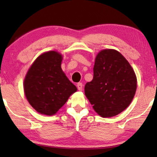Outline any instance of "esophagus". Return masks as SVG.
<instances>
[{
  "instance_id": "esophagus-1",
  "label": "esophagus",
  "mask_w": 157,
  "mask_h": 157,
  "mask_svg": "<svg viewBox=\"0 0 157 157\" xmlns=\"http://www.w3.org/2000/svg\"><path fill=\"white\" fill-rule=\"evenodd\" d=\"M77 86H78V89L79 91H82V86H83V84H82V83H81V82H79V83L78 84V85H77Z\"/></svg>"
}]
</instances>
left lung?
Instances as JSON below:
<instances>
[{
	"label": "left lung",
	"instance_id": "left-lung-1",
	"mask_svg": "<svg viewBox=\"0 0 157 157\" xmlns=\"http://www.w3.org/2000/svg\"><path fill=\"white\" fill-rule=\"evenodd\" d=\"M137 80L131 65L120 52L106 49L98 53L94 78L84 86L86 98L103 118L118 115L134 98Z\"/></svg>",
	"mask_w": 157,
	"mask_h": 157
}]
</instances>
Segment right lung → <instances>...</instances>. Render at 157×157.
Wrapping results in <instances>:
<instances>
[{
  "mask_svg": "<svg viewBox=\"0 0 157 157\" xmlns=\"http://www.w3.org/2000/svg\"><path fill=\"white\" fill-rule=\"evenodd\" d=\"M62 61L59 52H45L36 58L25 76V96L32 107L41 114L54 115L77 91L62 71Z\"/></svg>",
  "mask_w": 157,
  "mask_h": 157,
  "instance_id": "add662e5",
  "label": "right lung"
}]
</instances>
